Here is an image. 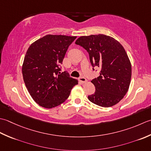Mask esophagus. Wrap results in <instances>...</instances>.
Returning <instances> with one entry per match:
<instances>
[{"mask_svg":"<svg viewBox=\"0 0 151 151\" xmlns=\"http://www.w3.org/2000/svg\"><path fill=\"white\" fill-rule=\"evenodd\" d=\"M79 80L80 82L82 83H85L87 82V79L83 78V77H80V78H79Z\"/></svg>","mask_w":151,"mask_h":151,"instance_id":"esophagus-1","label":"esophagus"}]
</instances>
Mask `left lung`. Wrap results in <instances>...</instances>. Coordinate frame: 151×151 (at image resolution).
<instances>
[{
	"instance_id": "1",
	"label": "left lung",
	"mask_w": 151,
	"mask_h": 151,
	"mask_svg": "<svg viewBox=\"0 0 151 151\" xmlns=\"http://www.w3.org/2000/svg\"><path fill=\"white\" fill-rule=\"evenodd\" d=\"M76 44L87 50L93 67L101 68L100 76L91 81L96 91L88 100L104 107L119 103L128 92L132 76L131 63L123 46L100 34L79 37Z\"/></svg>"
}]
</instances>
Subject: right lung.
<instances>
[{
	"instance_id": "add662e5",
	"label": "right lung",
	"mask_w": 151,
	"mask_h": 151,
	"mask_svg": "<svg viewBox=\"0 0 151 151\" xmlns=\"http://www.w3.org/2000/svg\"><path fill=\"white\" fill-rule=\"evenodd\" d=\"M76 36L48 35L33 42L24 58L22 73L26 87L35 102L47 109L65 101L78 81L58 66Z\"/></svg>"
}]
</instances>
